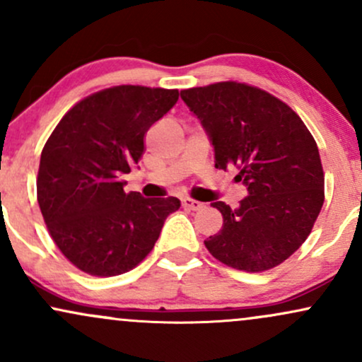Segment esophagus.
<instances>
[{
    "label": "esophagus",
    "mask_w": 362,
    "mask_h": 362,
    "mask_svg": "<svg viewBox=\"0 0 362 362\" xmlns=\"http://www.w3.org/2000/svg\"><path fill=\"white\" fill-rule=\"evenodd\" d=\"M182 206H184L185 209H190V211H199V209H202V207H204L202 202L194 201V199H189V197L182 199Z\"/></svg>",
    "instance_id": "obj_1"
}]
</instances>
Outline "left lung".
<instances>
[{
    "mask_svg": "<svg viewBox=\"0 0 362 362\" xmlns=\"http://www.w3.org/2000/svg\"><path fill=\"white\" fill-rule=\"evenodd\" d=\"M214 146L216 168L238 170L248 195L223 201V228L204 245L228 267L264 272L305 243L325 201V175L313 136L288 103L265 90L219 81L182 90Z\"/></svg>",
    "mask_w": 362,
    "mask_h": 362,
    "instance_id": "left-lung-1",
    "label": "left lung"
}]
</instances>
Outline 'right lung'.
Instances as JSON below:
<instances>
[{
	"instance_id": "obj_1",
	"label": "right lung",
	"mask_w": 362,
	"mask_h": 362,
	"mask_svg": "<svg viewBox=\"0 0 362 362\" xmlns=\"http://www.w3.org/2000/svg\"><path fill=\"white\" fill-rule=\"evenodd\" d=\"M178 90L120 85L83 98L42 149L37 201L54 243L76 269L97 277L129 272L155 247L177 197L144 199L120 180L139 163L148 129Z\"/></svg>"
}]
</instances>
